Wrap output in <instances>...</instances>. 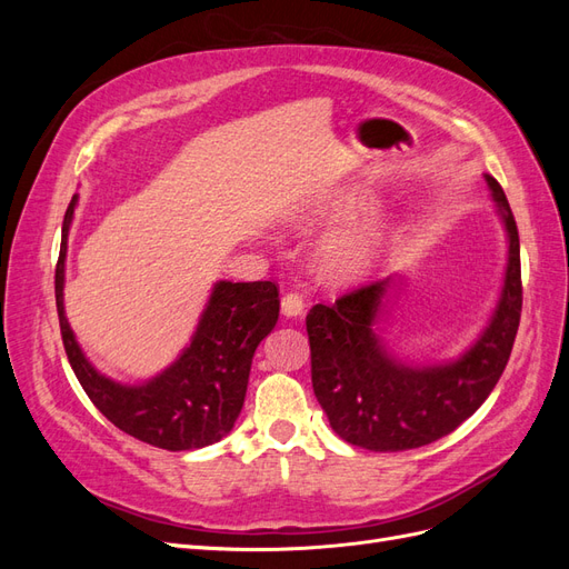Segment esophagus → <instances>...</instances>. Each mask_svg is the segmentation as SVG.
<instances>
[{"instance_id":"34e87169","label":"esophagus","mask_w":569,"mask_h":569,"mask_svg":"<svg viewBox=\"0 0 569 569\" xmlns=\"http://www.w3.org/2000/svg\"><path fill=\"white\" fill-rule=\"evenodd\" d=\"M282 313L287 316V318H297V316H301L303 313V297L301 295H287L284 299H282Z\"/></svg>"}]
</instances>
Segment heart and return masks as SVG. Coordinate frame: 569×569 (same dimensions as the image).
<instances>
[{
    "label": "heart",
    "mask_w": 569,
    "mask_h": 569,
    "mask_svg": "<svg viewBox=\"0 0 569 569\" xmlns=\"http://www.w3.org/2000/svg\"><path fill=\"white\" fill-rule=\"evenodd\" d=\"M360 206H363V199L358 194H341L327 203L320 213L327 220H341L356 213ZM389 237L391 230L380 218H370L366 222H360V226L332 234L325 242L320 253L325 272L339 282L363 280L377 266V261L385 256L389 247Z\"/></svg>",
    "instance_id": "1"
}]
</instances>
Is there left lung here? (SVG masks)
I'll list each match as a JSON object with an SVG mask.
<instances>
[{"label": "left lung", "mask_w": 569, "mask_h": 569, "mask_svg": "<svg viewBox=\"0 0 569 569\" xmlns=\"http://www.w3.org/2000/svg\"><path fill=\"white\" fill-rule=\"evenodd\" d=\"M506 232L501 295L481 332L456 358L412 363L396 353L385 322L403 280L387 278L306 318L316 399L335 432L360 449L396 453L432 443L468 420L503 375L522 311L520 237L501 184L485 173Z\"/></svg>", "instance_id": "obj_1"}]
</instances>
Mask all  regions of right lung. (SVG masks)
<instances>
[{
	"label": "right lung",
	"mask_w": 569,
	"mask_h": 569,
	"mask_svg": "<svg viewBox=\"0 0 569 569\" xmlns=\"http://www.w3.org/2000/svg\"><path fill=\"white\" fill-rule=\"evenodd\" d=\"M76 206L78 194L63 216L54 291L63 349L84 393L118 429L159 449L192 451L220 441L242 412L258 343L278 322V287L218 280L173 363L137 385L111 380L90 363L66 318V251Z\"/></svg>",
	"instance_id": "add662e5"
}]
</instances>
